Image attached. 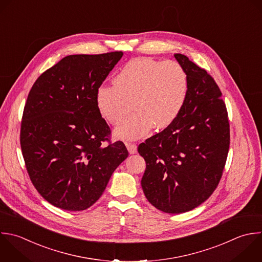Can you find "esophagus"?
<instances>
[{"instance_id":"obj_1","label":"esophagus","mask_w":262,"mask_h":262,"mask_svg":"<svg viewBox=\"0 0 262 262\" xmlns=\"http://www.w3.org/2000/svg\"><path fill=\"white\" fill-rule=\"evenodd\" d=\"M126 146H127V148H128V150H129V152H130L131 155L137 152V145H136L135 143L127 142V143H126Z\"/></svg>"}]
</instances>
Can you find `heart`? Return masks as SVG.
I'll use <instances>...</instances> for the list:
<instances>
[{
  "mask_svg": "<svg viewBox=\"0 0 262 262\" xmlns=\"http://www.w3.org/2000/svg\"><path fill=\"white\" fill-rule=\"evenodd\" d=\"M114 83L97 89L96 104L101 116L118 126L134 103L136 112L116 131L124 139L144 135L154 125L157 129L170 126L182 112L188 94L187 74L174 60L133 58L119 70Z\"/></svg>",
  "mask_w": 262,
  "mask_h": 262,
  "instance_id": "obj_1",
  "label": "heart"
}]
</instances>
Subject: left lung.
Instances as JSON below:
<instances>
[{
	"mask_svg": "<svg viewBox=\"0 0 262 262\" xmlns=\"http://www.w3.org/2000/svg\"><path fill=\"white\" fill-rule=\"evenodd\" d=\"M188 77L178 118L138 146L146 163L141 186L147 201L171 214L190 211L216 189L229 148V124L214 79L185 55L174 54Z\"/></svg>",
	"mask_w": 262,
	"mask_h": 262,
	"instance_id": "left-lung-1",
	"label": "left lung"
}]
</instances>
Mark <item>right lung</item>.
I'll use <instances>...</instances> for the list:
<instances>
[{
  "instance_id": "obj_1",
  "label": "right lung",
  "mask_w": 262,
  "mask_h": 262,
  "mask_svg": "<svg viewBox=\"0 0 262 262\" xmlns=\"http://www.w3.org/2000/svg\"><path fill=\"white\" fill-rule=\"evenodd\" d=\"M122 56V51L66 56L29 93L23 156L34 186L55 207H91L129 155L122 141L111 142V129L96 104L97 89Z\"/></svg>"
}]
</instances>
